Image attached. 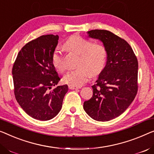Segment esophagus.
Wrapping results in <instances>:
<instances>
[{
  "label": "esophagus",
  "instance_id": "obj_1",
  "mask_svg": "<svg viewBox=\"0 0 154 154\" xmlns=\"http://www.w3.org/2000/svg\"><path fill=\"white\" fill-rule=\"evenodd\" d=\"M68 88H69V89H71V90H75V89H79L81 88V87L72 86V85H68Z\"/></svg>",
  "mask_w": 154,
  "mask_h": 154
}]
</instances>
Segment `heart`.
<instances>
[{
  "label": "heart",
  "instance_id": "obj_1",
  "mask_svg": "<svg viewBox=\"0 0 154 154\" xmlns=\"http://www.w3.org/2000/svg\"><path fill=\"white\" fill-rule=\"evenodd\" d=\"M65 47L70 51L80 55L77 69L68 71L64 75V83L80 86L86 82L90 75H97L102 72L106 65L107 51L104 45L94 43L79 36H73L66 41ZM52 63L59 72L65 70L63 54L59 48H56L52 54Z\"/></svg>",
  "mask_w": 154,
  "mask_h": 154
}]
</instances>
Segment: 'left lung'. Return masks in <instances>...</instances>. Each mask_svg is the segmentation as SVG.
Segmentation results:
<instances>
[{"label":"left lung","instance_id":"obj_1","mask_svg":"<svg viewBox=\"0 0 154 154\" xmlns=\"http://www.w3.org/2000/svg\"><path fill=\"white\" fill-rule=\"evenodd\" d=\"M87 34L102 41L107 60L92 86L93 96L84 102V109L93 120L109 121L122 114L135 99L138 63L130 45L111 32L93 29Z\"/></svg>","mask_w":154,"mask_h":154}]
</instances>
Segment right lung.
<instances>
[{
    "mask_svg": "<svg viewBox=\"0 0 154 154\" xmlns=\"http://www.w3.org/2000/svg\"><path fill=\"white\" fill-rule=\"evenodd\" d=\"M59 36L43 35L29 41L17 55L12 68L14 95L18 104L32 118L51 120L61 111L67 85L52 86L60 78L52 63Z\"/></svg>",
    "mask_w": 154,
    "mask_h": 154,
    "instance_id": "obj_1",
    "label": "right lung"
}]
</instances>
